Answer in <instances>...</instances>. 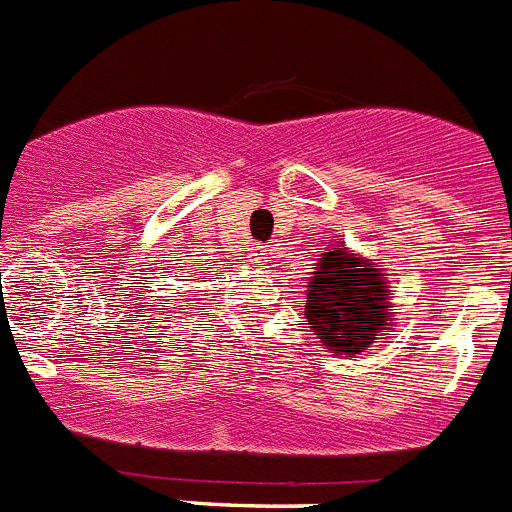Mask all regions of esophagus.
Masks as SVG:
<instances>
[{"label":"esophagus","mask_w":512,"mask_h":512,"mask_svg":"<svg viewBox=\"0 0 512 512\" xmlns=\"http://www.w3.org/2000/svg\"><path fill=\"white\" fill-rule=\"evenodd\" d=\"M251 256H253V264H267L269 248H267V245H256Z\"/></svg>","instance_id":"1"}]
</instances>
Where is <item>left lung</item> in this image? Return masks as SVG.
Here are the masks:
<instances>
[{"label":"left lung","instance_id":"1","mask_svg":"<svg viewBox=\"0 0 512 512\" xmlns=\"http://www.w3.org/2000/svg\"><path fill=\"white\" fill-rule=\"evenodd\" d=\"M391 298V285L375 261L330 245L306 285V325L333 357H354L394 333Z\"/></svg>","mask_w":512,"mask_h":512}]
</instances>
